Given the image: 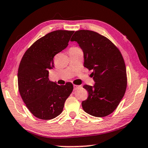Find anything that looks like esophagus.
<instances>
[{
	"label": "esophagus",
	"mask_w": 148,
	"mask_h": 148,
	"mask_svg": "<svg viewBox=\"0 0 148 148\" xmlns=\"http://www.w3.org/2000/svg\"><path fill=\"white\" fill-rule=\"evenodd\" d=\"M82 87V86H77V85H74V90H76L77 88Z\"/></svg>",
	"instance_id": "esophagus-1"
}]
</instances>
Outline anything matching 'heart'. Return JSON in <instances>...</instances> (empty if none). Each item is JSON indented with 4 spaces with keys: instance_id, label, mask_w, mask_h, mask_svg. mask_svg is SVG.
<instances>
[{
    "instance_id": "1",
    "label": "heart",
    "mask_w": 148,
    "mask_h": 148,
    "mask_svg": "<svg viewBox=\"0 0 148 148\" xmlns=\"http://www.w3.org/2000/svg\"><path fill=\"white\" fill-rule=\"evenodd\" d=\"M72 48H76V47H72Z\"/></svg>"
}]
</instances>
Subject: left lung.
<instances>
[{
  "label": "left lung",
  "instance_id": "left-lung-1",
  "mask_svg": "<svg viewBox=\"0 0 148 148\" xmlns=\"http://www.w3.org/2000/svg\"><path fill=\"white\" fill-rule=\"evenodd\" d=\"M71 41L77 42L83 51L84 66L93 71L95 84L84 86L89 95L82 108L92 116H108L116 109L127 88L126 66L121 52L106 37L89 30L76 31Z\"/></svg>",
  "mask_w": 148,
  "mask_h": 148
}]
</instances>
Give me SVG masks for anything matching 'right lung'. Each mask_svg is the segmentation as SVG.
<instances>
[{
    "mask_svg": "<svg viewBox=\"0 0 148 148\" xmlns=\"http://www.w3.org/2000/svg\"><path fill=\"white\" fill-rule=\"evenodd\" d=\"M74 31L57 30L45 35L27 50L20 62L17 79L20 95L37 118L48 120L61 114L64 102L73 90L67 82L59 86L49 79L53 57L66 48Z\"/></svg>",
    "mask_w": 148,
    "mask_h": 148,
    "instance_id": "obj_1",
    "label": "right lung"
}]
</instances>
